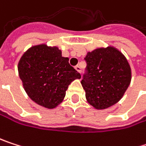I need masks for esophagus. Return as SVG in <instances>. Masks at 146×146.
I'll return each instance as SVG.
<instances>
[{
	"instance_id": "1",
	"label": "esophagus",
	"mask_w": 146,
	"mask_h": 146,
	"mask_svg": "<svg viewBox=\"0 0 146 146\" xmlns=\"http://www.w3.org/2000/svg\"><path fill=\"white\" fill-rule=\"evenodd\" d=\"M75 69L79 72H80L81 74V71H82V69H81V66H80V65H77L76 66H75Z\"/></svg>"
}]
</instances>
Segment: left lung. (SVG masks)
<instances>
[{"instance_id":"8db88e82","label":"left lung","mask_w":146,"mask_h":146,"mask_svg":"<svg viewBox=\"0 0 146 146\" xmlns=\"http://www.w3.org/2000/svg\"><path fill=\"white\" fill-rule=\"evenodd\" d=\"M81 81L87 102L97 110L107 109L121 100L131 82V68L115 48H99L85 57Z\"/></svg>"}]
</instances>
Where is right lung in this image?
Wrapping results in <instances>:
<instances>
[{
    "instance_id": "add662e5",
    "label": "right lung",
    "mask_w": 146,
    "mask_h": 146,
    "mask_svg": "<svg viewBox=\"0 0 146 146\" xmlns=\"http://www.w3.org/2000/svg\"><path fill=\"white\" fill-rule=\"evenodd\" d=\"M57 47L33 46L20 58L19 75L25 91L36 104L54 109L65 98L68 86L81 75Z\"/></svg>"
}]
</instances>
